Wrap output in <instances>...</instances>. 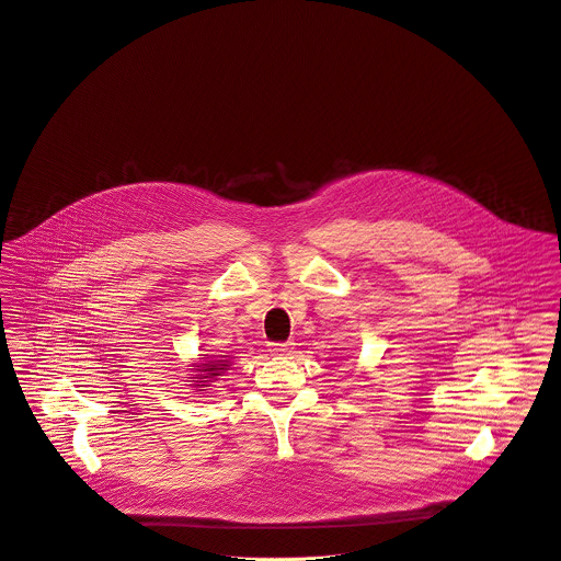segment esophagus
Masks as SVG:
<instances>
[{
  "label": "esophagus",
  "mask_w": 561,
  "mask_h": 561,
  "mask_svg": "<svg viewBox=\"0 0 561 561\" xmlns=\"http://www.w3.org/2000/svg\"><path fill=\"white\" fill-rule=\"evenodd\" d=\"M294 343H272L270 345V352L274 354V356H291L294 354Z\"/></svg>",
  "instance_id": "34e87169"
}]
</instances>
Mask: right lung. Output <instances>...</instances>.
I'll return each mask as SVG.
<instances>
[{
  "label": "right lung",
  "instance_id": "add662e5",
  "mask_svg": "<svg viewBox=\"0 0 561 561\" xmlns=\"http://www.w3.org/2000/svg\"><path fill=\"white\" fill-rule=\"evenodd\" d=\"M190 367H194V376H192V385L196 391H207V387H211V382H216L218 376H222L229 367H231V360L227 356H220V358H209L207 354H203L201 360L192 363Z\"/></svg>",
  "mask_w": 561,
  "mask_h": 561
}]
</instances>
